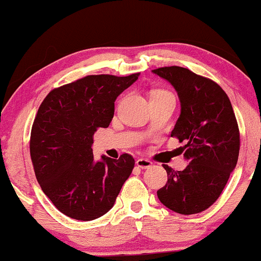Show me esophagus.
<instances>
[{
	"label": "esophagus",
	"mask_w": 261,
	"mask_h": 261,
	"mask_svg": "<svg viewBox=\"0 0 261 261\" xmlns=\"http://www.w3.org/2000/svg\"><path fill=\"white\" fill-rule=\"evenodd\" d=\"M136 165L139 166L141 169H149L150 166L153 165V163L149 161V159H146V158H140L136 161Z\"/></svg>",
	"instance_id": "1"
}]
</instances>
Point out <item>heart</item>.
Here are the masks:
<instances>
[{
	"label": "heart",
	"mask_w": 261,
	"mask_h": 261,
	"mask_svg": "<svg viewBox=\"0 0 261 261\" xmlns=\"http://www.w3.org/2000/svg\"><path fill=\"white\" fill-rule=\"evenodd\" d=\"M156 93H169V92H166V91H163V90H158V91H154L152 95H156Z\"/></svg>",
	"instance_id": "1"
}]
</instances>
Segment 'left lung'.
<instances>
[{"label": "left lung", "instance_id": "8db88e82", "mask_svg": "<svg viewBox=\"0 0 261 261\" xmlns=\"http://www.w3.org/2000/svg\"><path fill=\"white\" fill-rule=\"evenodd\" d=\"M176 90L181 103L171 136L185 142L190 162L182 171L164 165L168 182L158 190L166 208L182 215L208 209L220 197L240 153V130L232 105L218 84L182 67L153 70Z\"/></svg>", "mask_w": 261, "mask_h": 261}]
</instances>
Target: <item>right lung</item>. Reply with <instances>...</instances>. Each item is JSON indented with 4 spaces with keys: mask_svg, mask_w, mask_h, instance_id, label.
<instances>
[{
    "mask_svg": "<svg viewBox=\"0 0 261 261\" xmlns=\"http://www.w3.org/2000/svg\"><path fill=\"white\" fill-rule=\"evenodd\" d=\"M139 75H87L52 90L41 103L31 127V162L43 193L69 218L105 215L133 172V155L95 162L91 147L97 128L111 124L117 97Z\"/></svg>",
    "mask_w": 261,
    "mask_h": 261,
    "instance_id": "1",
    "label": "right lung"
}]
</instances>
